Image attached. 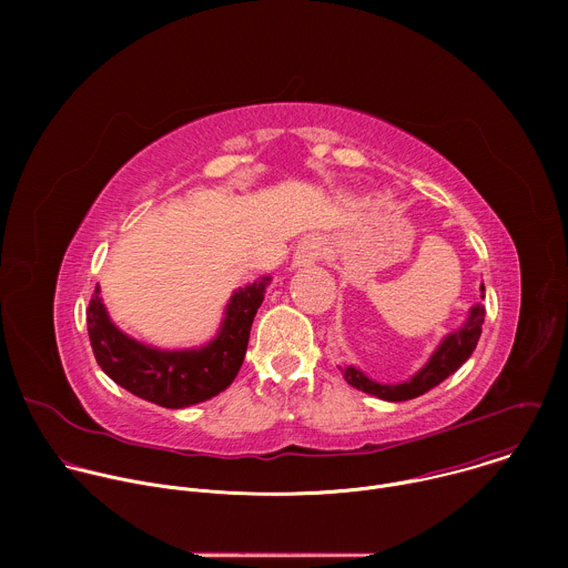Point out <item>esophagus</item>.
Listing matches in <instances>:
<instances>
[{"label": "esophagus", "mask_w": 568, "mask_h": 568, "mask_svg": "<svg viewBox=\"0 0 568 568\" xmlns=\"http://www.w3.org/2000/svg\"><path fill=\"white\" fill-rule=\"evenodd\" d=\"M323 254H326V242H323L321 237L316 235H307L298 242V247L294 250V258H292V265L294 267H310L314 265Z\"/></svg>", "instance_id": "obj_1"}]
</instances>
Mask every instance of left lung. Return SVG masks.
<instances>
[{"mask_svg":"<svg viewBox=\"0 0 568 568\" xmlns=\"http://www.w3.org/2000/svg\"><path fill=\"white\" fill-rule=\"evenodd\" d=\"M480 298H485V285L480 283ZM483 316L485 307L483 303H474L467 312V318L460 328L454 333L445 335L438 344V348L432 353L427 364L407 382H397V384H382L371 379L364 371L357 366H339L346 382L355 386L357 390H364L368 395H375L386 402H404V399H414L434 386H438L443 379H447L452 373H456L474 353L478 337H480V326H483Z\"/></svg>","mask_w":568,"mask_h":568,"instance_id":"left-lung-1","label":"left lung"}]
</instances>
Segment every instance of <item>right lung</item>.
<instances>
[{
  "label": "right lung",
  "mask_w": 568,
  "mask_h": 568,
  "mask_svg": "<svg viewBox=\"0 0 568 568\" xmlns=\"http://www.w3.org/2000/svg\"><path fill=\"white\" fill-rule=\"evenodd\" d=\"M272 276L237 287L217 335L197 348H156L114 326L97 285L88 307V333L103 373L132 395L166 409H184L222 393L245 359L254 316Z\"/></svg>",
  "instance_id": "add662e5"
}]
</instances>
